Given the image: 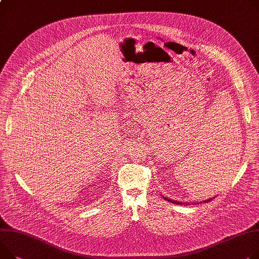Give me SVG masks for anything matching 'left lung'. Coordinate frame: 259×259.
<instances>
[{"mask_svg":"<svg viewBox=\"0 0 259 259\" xmlns=\"http://www.w3.org/2000/svg\"><path fill=\"white\" fill-rule=\"evenodd\" d=\"M165 198V197H164ZM167 201H170V202H172V203H174V204H187L186 202L184 203V202H178V201H175V200H172V199H169V198H165ZM211 200V198H209V199H207V200H204V201H202V202H208V201H210ZM202 202H200V203H202ZM196 204H199V203H196Z\"/></svg>","mask_w":259,"mask_h":259,"instance_id":"8db88e82","label":"left lung"}]
</instances>
